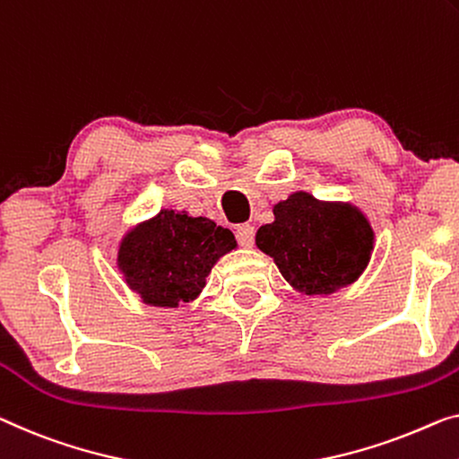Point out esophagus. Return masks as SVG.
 Segmentation results:
<instances>
[{
	"mask_svg": "<svg viewBox=\"0 0 459 459\" xmlns=\"http://www.w3.org/2000/svg\"><path fill=\"white\" fill-rule=\"evenodd\" d=\"M253 237H255V229L249 227V224L237 229V241L241 247H253Z\"/></svg>",
	"mask_w": 459,
	"mask_h": 459,
	"instance_id": "esophagus-1",
	"label": "esophagus"
}]
</instances>
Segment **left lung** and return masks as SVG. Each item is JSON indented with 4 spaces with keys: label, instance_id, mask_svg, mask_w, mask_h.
Masks as SVG:
<instances>
[{
    "label": "left lung",
    "instance_id": "left-lung-1",
    "mask_svg": "<svg viewBox=\"0 0 459 459\" xmlns=\"http://www.w3.org/2000/svg\"><path fill=\"white\" fill-rule=\"evenodd\" d=\"M272 212L273 222L257 229L255 245L295 290L309 297L333 295L367 270L375 230L354 204L292 191Z\"/></svg>",
    "mask_w": 459,
    "mask_h": 459
}]
</instances>
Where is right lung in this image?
<instances>
[{"label":"right lung","mask_w":459,"mask_h":459,"mask_svg":"<svg viewBox=\"0 0 459 459\" xmlns=\"http://www.w3.org/2000/svg\"><path fill=\"white\" fill-rule=\"evenodd\" d=\"M235 247V235L210 218L162 208L126 230L117 270L143 305L177 309L200 297L218 259Z\"/></svg>","instance_id":"1"}]
</instances>
